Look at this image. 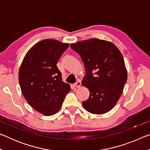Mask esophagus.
Segmentation results:
<instances>
[{"mask_svg":"<svg viewBox=\"0 0 150 150\" xmlns=\"http://www.w3.org/2000/svg\"><path fill=\"white\" fill-rule=\"evenodd\" d=\"M73 85H74L75 87H80L81 85V81H77V82H76L75 83H74V84H73Z\"/></svg>","mask_w":150,"mask_h":150,"instance_id":"1","label":"esophagus"}]
</instances>
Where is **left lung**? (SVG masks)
Listing matches in <instances>:
<instances>
[{"instance_id":"1","label":"left lung","mask_w":150,"mask_h":150,"mask_svg":"<svg viewBox=\"0 0 150 150\" xmlns=\"http://www.w3.org/2000/svg\"><path fill=\"white\" fill-rule=\"evenodd\" d=\"M80 55L86 74L82 85L90 92L83 101L86 110L102 115L110 110L123 91L127 81V70L122 55L110 42L91 38L70 45Z\"/></svg>"}]
</instances>
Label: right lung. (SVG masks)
Returning a JSON list of instances; mask_svg holds the SVG:
<instances>
[{"label":"right lung","instance_id":"1","mask_svg":"<svg viewBox=\"0 0 150 150\" xmlns=\"http://www.w3.org/2000/svg\"><path fill=\"white\" fill-rule=\"evenodd\" d=\"M68 47L56 40H42L30 48L20 65L22 93L33 108L45 116L58 112L71 89L56 65Z\"/></svg>","mask_w":150,"mask_h":150}]
</instances>
